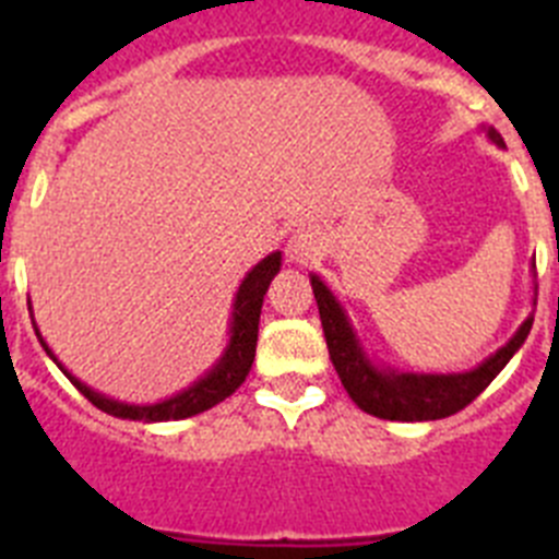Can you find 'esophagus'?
I'll use <instances>...</instances> for the list:
<instances>
[{"mask_svg":"<svg viewBox=\"0 0 559 559\" xmlns=\"http://www.w3.org/2000/svg\"><path fill=\"white\" fill-rule=\"evenodd\" d=\"M324 237L319 229H296L285 243V254H288V263L294 265H308L310 260L322 254Z\"/></svg>","mask_w":559,"mask_h":559,"instance_id":"34e87169","label":"esophagus"}]
</instances>
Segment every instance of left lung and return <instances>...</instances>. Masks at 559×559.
<instances>
[{"label": "left lung", "mask_w": 559, "mask_h": 559, "mask_svg": "<svg viewBox=\"0 0 559 559\" xmlns=\"http://www.w3.org/2000/svg\"><path fill=\"white\" fill-rule=\"evenodd\" d=\"M484 133L498 147H503L501 133L496 128H484ZM532 269H535V263H532ZM310 285H313L316 305H319V316H322L330 360H333L347 394L360 412L380 419H394V423H426V419H442L462 412L510 364V358L523 347L532 322H535V310H532L501 349H496L490 358H484L476 369H467V372H400V369L383 367V364H374L369 358L353 322H349L347 310L338 302V296L328 288L322 276L310 274ZM532 305H537V288Z\"/></svg>", "instance_id": "obj_1"}]
</instances>
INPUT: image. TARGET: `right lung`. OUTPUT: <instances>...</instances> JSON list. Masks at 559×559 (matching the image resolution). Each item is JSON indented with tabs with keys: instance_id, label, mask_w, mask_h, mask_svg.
Returning a JSON list of instances; mask_svg holds the SVG:
<instances>
[{
	"instance_id": "right-lung-1",
	"label": "right lung",
	"mask_w": 559,
	"mask_h": 559,
	"mask_svg": "<svg viewBox=\"0 0 559 559\" xmlns=\"http://www.w3.org/2000/svg\"><path fill=\"white\" fill-rule=\"evenodd\" d=\"M280 265H283V251H271L269 257H263V260L243 276V283H240V288H237L235 294V302H231L229 341H226L224 355H221V358L212 364V369H206L199 380H192L190 386L181 389V392L173 394V397L159 400V403H122V400H114L95 392V389L86 386L83 380H78L75 374L69 372L61 360L56 358V353L49 349V344L41 338V333H38L36 322H33V328H36L41 347L47 349L49 358L58 364V369H61V372L72 380V386H75L92 406L100 408V412L120 419H140V423H167V419L195 417V414L206 412V408L218 406L221 400L229 397V394L243 383L246 374H249L251 364H254L257 328H260V310H263L265 290H269L271 280L276 276ZM27 308L33 310L29 299Z\"/></svg>"
}]
</instances>
